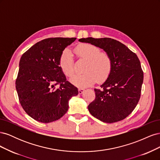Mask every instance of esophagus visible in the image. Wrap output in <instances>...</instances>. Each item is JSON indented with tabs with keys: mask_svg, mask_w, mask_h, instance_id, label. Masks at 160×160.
<instances>
[{
	"mask_svg": "<svg viewBox=\"0 0 160 160\" xmlns=\"http://www.w3.org/2000/svg\"><path fill=\"white\" fill-rule=\"evenodd\" d=\"M85 91L84 89H82V88H79V94H82Z\"/></svg>",
	"mask_w": 160,
	"mask_h": 160,
	"instance_id": "34e87169",
	"label": "esophagus"
}]
</instances>
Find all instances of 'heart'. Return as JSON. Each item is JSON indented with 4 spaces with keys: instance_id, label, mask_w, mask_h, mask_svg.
Segmentation results:
<instances>
[{
    "instance_id": "b5f03b06",
    "label": "heart",
    "mask_w": 160,
    "mask_h": 160,
    "mask_svg": "<svg viewBox=\"0 0 160 160\" xmlns=\"http://www.w3.org/2000/svg\"><path fill=\"white\" fill-rule=\"evenodd\" d=\"M75 53L81 61H86L83 67V74L72 76V83L86 88L93 85L96 81L102 83L108 79L113 68V61L111 55L106 52H101L99 47L89 43H84L77 46ZM59 65L63 73L70 77L75 72L73 59L69 50L62 52L59 58Z\"/></svg>"
}]
</instances>
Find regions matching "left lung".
I'll return each instance as SVG.
<instances>
[{
	"mask_svg": "<svg viewBox=\"0 0 160 160\" xmlns=\"http://www.w3.org/2000/svg\"><path fill=\"white\" fill-rule=\"evenodd\" d=\"M111 55L113 68L108 79L95 89V99L88 105L93 117L105 123L124 119L136 107L141 96L143 72L135 53L119 41L111 38H82Z\"/></svg>",
	"mask_w": 160,
	"mask_h": 160,
	"instance_id": "8db88e82",
	"label": "left lung"
}]
</instances>
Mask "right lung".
<instances>
[{
  "label": "right lung",
  "mask_w": 160,
  "mask_h": 160,
  "mask_svg": "<svg viewBox=\"0 0 160 160\" xmlns=\"http://www.w3.org/2000/svg\"><path fill=\"white\" fill-rule=\"evenodd\" d=\"M75 39L45 38L21 58L15 82L18 99L25 112L38 122L47 123L62 118L68 111L69 99L79 93L59 65L62 52Z\"/></svg>",
  "instance_id": "add662e5"
}]
</instances>
